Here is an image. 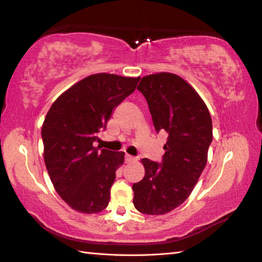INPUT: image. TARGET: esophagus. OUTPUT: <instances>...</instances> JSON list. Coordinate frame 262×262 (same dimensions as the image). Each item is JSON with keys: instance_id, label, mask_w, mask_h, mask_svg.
I'll return each instance as SVG.
<instances>
[{"instance_id": "1", "label": "esophagus", "mask_w": 262, "mask_h": 262, "mask_svg": "<svg viewBox=\"0 0 262 262\" xmlns=\"http://www.w3.org/2000/svg\"><path fill=\"white\" fill-rule=\"evenodd\" d=\"M137 158L134 156H130V155H126L125 156V161L126 163H133V161H136Z\"/></svg>"}]
</instances>
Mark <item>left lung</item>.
I'll use <instances>...</instances> for the list:
<instances>
[{
	"mask_svg": "<svg viewBox=\"0 0 262 262\" xmlns=\"http://www.w3.org/2000/svg\"><path fill=\"white\" fill-rule=\"evenodd\" d=\"M137 89L146 99L156 132L168 137L160 163L142 159L145 175L133 184V203L141 213L159 215L180 206L198 182L213 140L212 119L196 90L177 74L146 75Z\"/></svg>",
	"mask_w": 262,
	"mask_h": 262,
	"instance_id": "1",
	"label": "left lung"
}]
</instances>
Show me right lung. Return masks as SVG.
Returning a JSON list of instances; mask_svg holds the SVG:
<instances>
[{
	"instance_id": "add662e5",
	"label": "right lung",
	"mask_w": 262,
	"mask_h": 262,
	"mask_svg": "<svg viewBox=\"0 0 262 262\" xmlns=\"http://www.w3.org/2000/svg\"><path fill=\"white\" fill-rule=\"evenodd\" d=\"M141 78L99 73L84 78L56 99L41 135L52 184L70 207L98 213L110 202V189L125 152L95 147L98 133L115 108L135 92Z\"/></svg>"
}]
</instances>
